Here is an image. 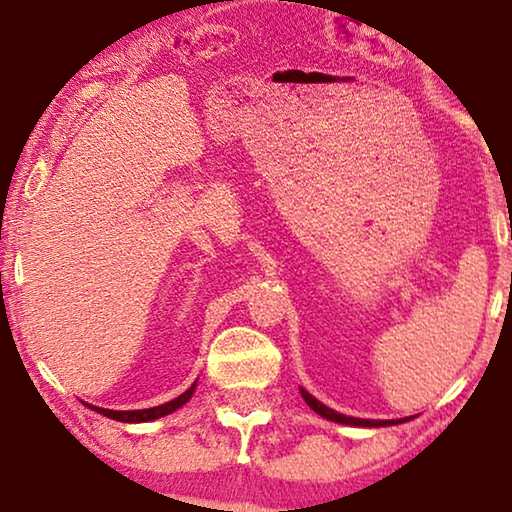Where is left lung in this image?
<instances>
[{
	"instance_id": "1",
	"label": "left lung",
	"mask_w": 512,
	"mask_h": 512,
	"mask_svg": "<svg viewBox=\"0 0 512 512\" xmlns=\"http://www.w3.org/2000/svg\"><path fill=\"white\" fill-rule=\"evenodd\" d=\"M300 393H302V397H305V402L311 406V409H314L318 415H323L325 420H332V422H341V424H354V427H388V424H400V422H404V420H409V418H404V420H361V418H350V415H343V413H336V411H332V409H327L325 404H320L314 395H309L305 388H300Z\"/></svg>"
}]
</instances>
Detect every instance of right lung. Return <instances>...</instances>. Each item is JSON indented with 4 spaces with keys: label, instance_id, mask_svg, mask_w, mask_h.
Here are the masks:
<instances>
[{
    "label": "right lung",
    "instance_id": "obj_1",
    "mask_svg": "<svg viewBox=\"0 0 512 512\" xmlns=\"http://www.w3.org/2000/svg\"><path fill=\"white\" fill-rule=\"evenodd\" d=\"M194 388L196 384H192L187 388V391L183 395H178L176 400H171L167 404H160V406H153V409H142V411H110V409H99V406H90V409H94L101 415H106V418H112L117 422H149V420H158L162 418V415H169L176 409H180L189 397L194 395Z\"/></svg>",
    "mask_w": 512,
    "mask_h": 512
}]
</instances>
